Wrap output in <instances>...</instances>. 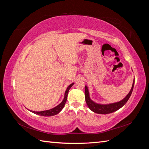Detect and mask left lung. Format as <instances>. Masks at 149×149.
<instances>
[{
  "mask_svg": "<svg viewBox=\"0 0 149 149\" xmlns=\"http://www.w3.org/2000/svg\"><path fill=\"white\" fill-rule=\"evenodd\" d=\"M134 84V81L132 83V85L131 87V89L129 91V93L126 95L125 98L119 101V102H115V103H111L107 104H99L94 102L93 100L90 99L89 90H88V88L87 86H85V100L87 104L88 107L89 109L92 111L93 112L98 113V114H104V115H106V114L111 113L116 111L118 110L121 108L122 106H123L125 104V103L127 102L129 97H131V93L132 92Z\"/></svg>",
  "mask_w": 149,
  "mask_h": 149,
  "instance_id": "obj_1",
  "label": "left lung"
}]
</instances>
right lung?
<instances>
[{"label": "right lung", "instance_id": "1", "mask_svg": "<svg viewBox=\"0 0 149 149\" xmlns=\"http://www.w3.org/2000/svg\"><path fill=\"white\" fill-rule=\"evenodd\" d=\"M74 83H72L71 84H70L69 86L66 88V90L65 92V95H64V99H63L62 102L58 104V106L54 107V108H52L49 110H45V111H31L30 110L31 112H32L34 114H36V115H38L40 116H52L54 115H56L57 114H58L63 109L64 107L65 103L66 102V100H67V97H68V93L69 90L70 89V88L74 85Z\"/></svg>", "mask_w": 149, "mask_h": 149}]
</instances>
